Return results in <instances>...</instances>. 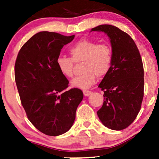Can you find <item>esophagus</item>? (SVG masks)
I'll return each instance as SVG.
<instances>
[{
    "label": "esophagus",
    "instance_id": "esophagus-1",
    "mask_svg": "<svg viewBox=\"0 0 159 159\" xmlns=\"http://www.w3.org/2000/svg\"><path fill=\"white\" fill-rule=\"evenodd\" d=\"M83 92H84V94L85 96H90V95H91L92 93H93V92H91L90 91H84Z\"/></svg>",
    "mask_w": 159,
    "mask_h": 159
}]
</instances>
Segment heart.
<instances>
[{"label": "heart", "mask_w": 159, "mask_h": 159, "mask_svg": "<svg viewBox=\"0 0 159 159\" xmlns=\"http://www.w3.org/2000/svg\"><path fill=\"white\" fill-rule=\"evenodd\" d=\"M71 58L60 56L56 64L59 71L66 78L73 75L74 63H83L84 74L73 79L70 85L73 88L88 89L96 83V75L101 77L109 70L112 63V51L106 43H99L87 39L80 40L69 50Z\"/></svg>", "instance_id": "heart-1"}]
</instances>
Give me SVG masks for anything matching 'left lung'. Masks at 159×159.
I'll return each mask as SVG.
<instances>
[{
    "instance_id": "8db88e82",
    "label": "left lung",
    "mask_w": 159,
    "mask_h": 159,
    "mask_svg": "<svg viewBox=\"0 0 159 159\" xmlns=\"http://www.w3.org/2000/svg\"><path fill=\"white\" fill-rule=\"evenodd\" d=\"M91 31L107 35L112 48L111 68L98 85L104 100L97 114L106 127L120 131L134 122L141 109L144 79L140 53L131 37L114 25H100Z\"/></svg>"
}]
</instances>
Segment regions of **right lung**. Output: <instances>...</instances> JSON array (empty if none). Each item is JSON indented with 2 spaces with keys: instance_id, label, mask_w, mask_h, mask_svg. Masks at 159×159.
Instances as JSON below:
<instances>
[{
  "instance_id": "right-lung-1",
  "label": "right lung",
  "mask_w": 159,
  "mask_h": 159,
  "mask_svg": "<svg viewBox=\"0 0 159 159\" xmlns=\"http://www.w3.org/2000/svg\"><path fill=\"white\" fill-rule=\"evenodd\" d=\"M74 37L37 33L23 45L16 58L15 80L21 103L30 123L48 136H59L72 127L84 98L79 89L64 91L68 80L56 64L63 46Z\"/></svg>"
}]
</instances>
